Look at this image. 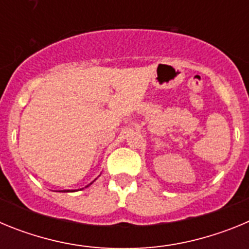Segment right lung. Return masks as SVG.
Returning a JSON list of instances; mask_svg holds the SVG:
<instances>
[{
	"mask_svg": "<svg viewBox=\"0 0 249 249\" xmlns=\"http://www.w3.org/2000/svg\"><path fill=\"white\" fill-rule=\"evenodd\" d=\"M92 183H93V182H91V183H89V186H91ZM89 186H87V187H89ZM63 192H74V191H72V190H71V191H70V190H65V191H63Z\"/></svg>",
	"mask_w": 249,
	"mask_h": 249,
	"instance_id": "add662e5",
	"label": "right lung"
}]
</instances>
